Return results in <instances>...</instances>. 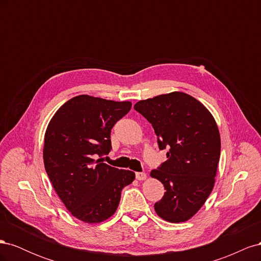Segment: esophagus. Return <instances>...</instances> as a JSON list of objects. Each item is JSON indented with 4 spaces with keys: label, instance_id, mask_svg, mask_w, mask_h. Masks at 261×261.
Segmentation results:
<instances>
[{
    "label": "esophagus",
    "instance_id": "34e87169",
    "mask_svg": "<svg viewBox=\"0 0 261 261\" xmlns=\"http://www.w3.org/2000/svg\"><path fill=\"white\" fill-rule=\"evenodd\" d=\"M136 178L138 180H145L147 178V174L144 172H137L136 173Z\"/></svg>",
    "mask_w": 261,
    "mask_h": 261
}]
</instances>
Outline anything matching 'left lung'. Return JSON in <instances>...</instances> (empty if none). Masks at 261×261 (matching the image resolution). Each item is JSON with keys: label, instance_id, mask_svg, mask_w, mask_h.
Listing matches in <instances>:
<instances>
[{"label": "left lung", "instance_id": "obj_1", "mask_svg": "<svg viewBox=\"0 0 261 261\" xmlns=\"http://www.w3.org/2000/svg\"><path fill=\"white\" fill-rule=\"evenodd\" d=\"M151 123L168 160L150 176L159 179L167 192L154 210L172 223L185 222L203 206L215 186L221 139L215 117L194 97L173 91L134 106Z\"/></svg>", "mask_w": 261, "mask_h": 261}]
</instances>
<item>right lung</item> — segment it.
I'll return each mask as SVG.
<instances>
[{
	"label": "right lung",
	"mask_w": 261,
	"mask_h": 261,
	"mask_svg": "<svg viewBox=\"0 0 261 261\" xmlns=\"http://www.w3.org/2000/svg\"><path fill=\"white\" fill-rule=\"evenodd\" d=\"M130 108L129 101L81 94L65 102L46 127V174L70 215L85 223H100L112 217L122 189L135 179L132 171L94 159L111 151V129Z\"/></svg>",
	"instance_id": "obj_1"
}]
</instances>
